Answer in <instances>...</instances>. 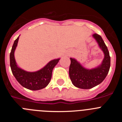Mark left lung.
I'll list each match as a JSON object with an SVG mask.
<instances>
[{
  "label": "left lung",
  "instance_id": "obj_1",
  "mask_svg": "<svg viewBox=\"0 0 122 122\" xmlns=\"http://www.w3.org/2000/svg\"><path fill=\"white\" fill-rule=\"evenodd\" d=\"M92 36L103 52L104 59L98 66L87 69L84 67L76 59L70 58L69 76L73 84L79 89H90L101 84L108 74L111 66L109 52L101 36L97 33H94Z\"/></svg>",
  "mask_w": 122,
  "mask_h": 122
}]
</instances>
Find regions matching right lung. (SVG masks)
Instances as JSON below:
<instances>
[{
    "label": "right lung",
    "instance_id": "obj_1",
    "mask_svg": "<svg viewBox=\"0 0 122 122\" xmlns=\"http://www.w3.org/2000/svg\"><path fill=\"white\" fill-rule=\"evenodd\" d=\"M19 38V36L14 41L10 55V67L13 74L22 87L31 90H41L49 84L53 68L60 59L51 60L43 68L36 71L30 72L24 70L18 66L15 58V51L18 45Z\"/></svg>",
    "mask_w": 122,
    "mask_h": 122
}]
</instances>
